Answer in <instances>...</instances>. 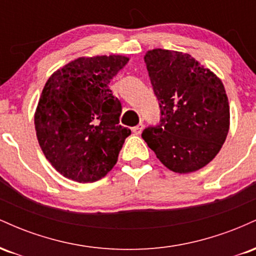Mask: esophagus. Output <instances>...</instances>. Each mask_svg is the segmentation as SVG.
<instances>
[{
  "label": "esophagus",
  "instance_id": "obj_1",
  "mask_svg": "<svg viewBox=\"0 0 256 256\" xmlns=\"http://www.w3.org/2000/svg\"><path fill=\"white\" fill-rule=\"evenodd\" d=\"M142 130H143V124H142V122H140V124L134 126V128H132V131H134V134H140V132H142Z\"/></svg>",
  "mask_w": 256,
  "mask_h": 256
}]
</instances>
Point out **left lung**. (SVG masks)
Listing matches in <instances>:
<instances>
[{
	"label": "left lung",
	"instance_id": "1",
	"mask_svg": "<svg viewBox=\"0 0 256 256\" xmlns=\"http://www.w3.org/2000/svg\"><path fill=\"white\" fill-rule=\"evenodd\" d=\"M144 61L160 122L146 128L142 138L171 171H198L216 158L228 136L230 107L224 85L189 54L154 49Z\"/></svg>",
	"mask_w": 256,
	"mask_h": 256
}]
</instances>
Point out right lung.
Wrapping results in <instances>:
<instances>
[{
    "instance_id": "add662e5",
    "label": "right lung",
    "mask_w": 256,
    "mask_h": 256,
    "mask_svg": "<svg viewBox=\"0 0 256 256\" xmlns=\"http://www.w3.org/2000/svg\"><path fill=\"white\" fill-rule=\"evenodd\" d=\"M122 55L79 58L48 79L34 114L40 148L64 177L92 183L118 160L131 130L119 124L122 104L110 89Z\"/></svg>"
}]
</instances>
